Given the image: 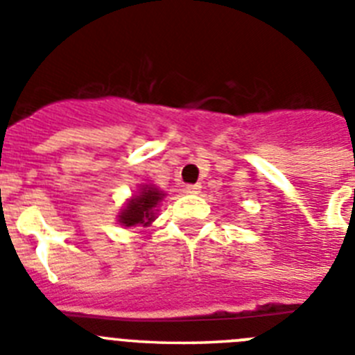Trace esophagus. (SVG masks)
<instances>
[{
    "label": "esophagus",
    "instance_id": "1",
    "mask_svg": "<svg viewBox=\"0 0 355 355\" xmlns=\"http://www.w3.org/2000/svg\"><path fill=\"white\" fill-rule=\"evenodd\" d=\"M184 190H187V193H199L200 192V184L197 183V184H187V188H184Z\"/></svg>",
    "mask_w": 355,
    "mask_h": 355
}]
</instances>
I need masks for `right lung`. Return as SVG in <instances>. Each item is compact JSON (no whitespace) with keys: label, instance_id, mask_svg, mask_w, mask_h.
Masks as SVG:
<instances>
[{"label":"right lung","instance_id":"add662e5","mask_svg":"<svg viewBox=\"0 0 355 355\" xmlns=\"http://www.w3.org/2000/svg\"><path fill=\"white\" fill-rule=\"evenodd\" d=\"M165 193L158 190L153 184H142L137 196L131 197L126 202V206L119 213V224L126 225V227H133V225H147L156 218V211H158V205Z\"/></svg>","mask_w":355,"mask_h":355}]
</instances>
